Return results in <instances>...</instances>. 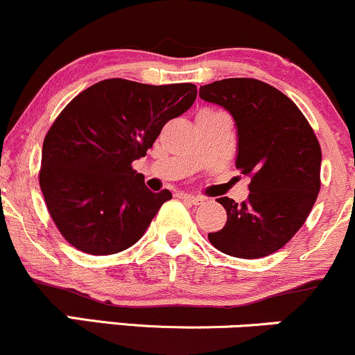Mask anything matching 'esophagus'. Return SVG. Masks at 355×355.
I'll return each mask as SVG.
<instances>
[{"instance_id":"1","label":"esophagus","mask_w":355,"mask_h":355,"mask_svg":"<svg viewBox=\"0 0 355 355\" xmlns=\"http://www.w3.org/2000/svg\"><path fill=\"white\" fill-rule=\"evenodd\" d=\"M182 199L191 202V205H194V206L202 205V202H205V199H202L201 196H193V194H182Z\"/></svg>"}]
</instances>
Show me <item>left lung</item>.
Here are the masks:
<instances>
[{"label": "left lung", "instance_id": "8db88e82", "mask_svg": "<svg viewBox=\"0 0 355 355\" xmlns=\"http://www.w3.org/2000/svg\"><path fill=\"white\" fill-rule=\"evenodd\" d=\"M202 101L231 114L236 125V169L252 178L241 205L220 198L228 214L211 245L236 258L280 250L302 228L320 191L322 150L300 109L268 83L225 78L199 89Z\"/></svg>", "mask_w": 355, "mask_h": 355}]
</instances>
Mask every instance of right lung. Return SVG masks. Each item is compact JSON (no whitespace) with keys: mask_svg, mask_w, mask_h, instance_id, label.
I'll use <instances>...</instances> for the list:
<instances>
[{"mask_svg":"<svg viewBox=\"0 0 355 355\" xmlns=\"http://www.w3.org/2000/svg\"><path fill=\"white\" fill-rule=\"evenodd\" d=\"M196 85L109 78L71 101L50 127L40 188L51 220L77 250L112 254L141 240L171 191L153 193L132 162L171 119L196 101Z\"/></svg>","mask_w":355,"mask_h":355,"instance_id":"add662e5","label":"right lung"}]
</instances>
